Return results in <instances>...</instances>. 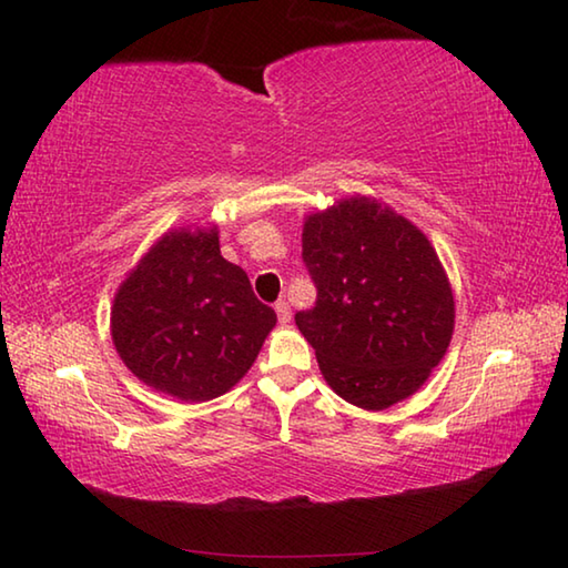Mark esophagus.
Instances as JSON below:
<instances>
[{
    "mask_svg": "<svg viewBox=\"0 0 568 568\" xmlns=\"http://www.w3.org/2000/svg\"><path fill=\"white\" fill-rule=\"evenodd\" d=\"M275 313H277V321H281L283 325H285L287 321H291V315H293V313H291V305H287L285 301H277V303H275Z\"/></svg>",
    "mask_w": 568,
    "mask_h": 568,
    "instance_id": "34e87169",
    "label": "esophagus"
}]
</instances>
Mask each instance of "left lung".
I'll use <instances>...</instances> for the list:
<instances>
[{
    "mask_svg": "<svg viewBox=\"0 0 568 568\" xmlns=\"http://www.w3.org/2000/svg\"><path fill=\"white\" fill-rule=\"evenodd\" d=\"M303 263L318 295L295 325L328 386L365 410L416 393L454 333V293L426 235L351 197L305 220Z\"/></svg>",
    "mask_w": 568,
    "mask_h": 568,
    "instance_id": "left-lung-1",
    "label": "left lung"
}]
</instances>
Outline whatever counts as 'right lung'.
<instances>
[{
  "instance_id": "right-lung-1",
  "label": "right lung",
  "mask_w": 568,
  "mask_h": 568,
  "mask_svg": "<svg viewBox=\"0 0 568 568\" xmlns=\"http://www.w3.org/2000/svg\"><path fill=\"white\" fill-rule=\"evenodd\" d=\"M240 265L220 255L215 230H175L142 257L112 307L124 365L187 403L223 396L245 376L275 325Z\"/></svg>"
}]
</instances>
